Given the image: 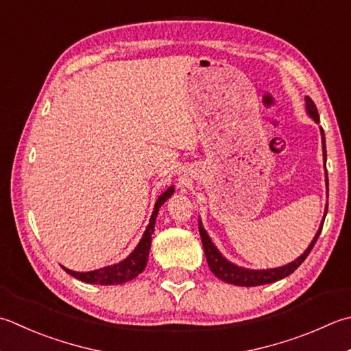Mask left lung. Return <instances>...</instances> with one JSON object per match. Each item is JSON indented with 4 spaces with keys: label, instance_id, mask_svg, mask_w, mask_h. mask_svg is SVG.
<instances>
[{
    "label": "left lung",
    "instance_id": "obj_1",
    "mask_svg": "<svg viewBox=\"0 0 351 351\" xmlns=\"http://www.w3.org/2000/svg\"><path fill=\"white\" fill-rule=\"evenodd\" d=\"M306 111L308 114L311 119H313L317 123H319V114H318V109L315 106V103L311 97H306ZM321 136H322V154H324V166H326V138H324V130L321 128ZM326 185H327V191H328V180H327V173H326ZM328 195V193H327ZM327 215V205H326V213H324V219ZM324 219H322V222L319 225V230L317 234H315L313 240L308 245V248L301 254V256L293 260V262L287 263L285 266H280V267H274V269H246V267H240L234 263H231L226 260L219 250L215 246V243L211 242L210 236L207 234V231L204 230L202 222L199 221V234H201L202 239V245H204V251H205V257H207V263L210 266L211 272L215 274L217 278H221L225 283H231V285H236V286H246V287H251V286H262V285H269L274 283V281L285 278L287 276H291V274L297 269V267L304 262L306 257L311 254L312 248L317 243V240L321 234V230H322V225H324Z\"/></svg>",
    "mask_w": 351,
    "mask_h": 351
}]
</instances>
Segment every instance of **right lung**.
I'll return each instance as SVG.
<instances>
[{
  "label": "right lung",
  "mask_w": 351,
  "mask_h": 351,
  "mask_svg": "<svg viewBox=\"0 0 351 351\" xmlns=\"http://www.w3.org/2000/svg\"><path fill=\"white\" fill-rule=\"evenodd\" d=\"M175 187L171 185L164 193L158 197V201L155 204V208L152 216H150V221L146 231L140 240V243L136 245V248L129 254V256L121 260L120 263H115L111 266H105L101 269H95V271H89V272H75L71 269H66L64 267V271L70 274L74 278H77L80 281H85V283H91V285H121L126 283V281L134 280L138 274L144 271V267L147 265V257H149V251H150V243H152V234H154V228H155V221L158 216V211H160L161 205L167 201V199L173 195Z\"/></svg>",
  "instance_id": "right-lung-1"
}]
</instances>
